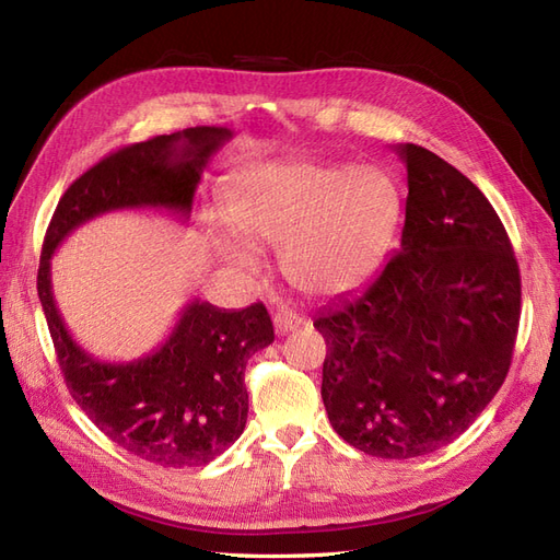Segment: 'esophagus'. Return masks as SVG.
<instances>
[{
  "instance_id": "obj_1",
  "label": "esophagus",
  "mask_w": 560,
  "mask_h": 560,
  "mask_svg": "<svg viewBox=\"0 0 560 560\" xmlns=\"http://www.w3.org/2000/svg\"><path fill=\"white\" fill-rule=\"evenodd\" d=\"M273 325H276V334H278V336H284V334L294 331V329L301 325V317H299L296 313H292V311L280 308V311L273 315Z\"/></svg>"
}]
</instances>
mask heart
<instances>
[{
	"mask_svg": "<svg viewBox=\"0 0 560 560\" xmlns=\"http://www.w3.org/2000/svg\"><path fill=\"white\" fill-rule=\"evenodd\" d=\"M229 221L208 214L219 254L259 268L254 247H280L287 280L308 296H341L383 261L401 217L397 179L378 165L290 161L235 173Z\"/></svg>",
	"mask_w": 560,
	"mask_h": 560,
	"instance_id": "1",
	"label": "heart"
}]
</instances>
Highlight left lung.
<instances>
[{
  "label": "left lung",
  "instance_id": "left-lung-1",
  "mask_svg": "<svg viewBox=\"0 0 560 560\" xmlns=\"http://www.w3.org/2000/svg\"><path fill=\"white\" fill-rule=\"evenodd\" d=\"M406 165L401 247L360 292L315 317L322 401L336 434L387 460L460 436L495 397L521 317L514 249L488 198L418 144Z\"/></svg>",
  "mask_w": 560,
  "mask_h": 560
}]
</instances>
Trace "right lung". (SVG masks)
<instances>
[{"label": "right lung", "instance_id": "right-lung-1", "mask_svg": "<svg viewBox=\"0 0 560 560\" xmlns=\"http://www.w3.org/2000/svg\"><path fill=\"white\" fill-rule=\"evenodd\" d=\"M231 135L196 126L114 151L65 191L42 247L37 290L70 395L114 444L161 467H202L243 434L247 360L276 338L268 311L264 303L226 311L194 299L154 352L100 362L65 327L50 292V257L105 212L154 208L189 219L202 167Z\"/></svg>", "mask_w": 560, "mask_h": 560}]
</instances>
